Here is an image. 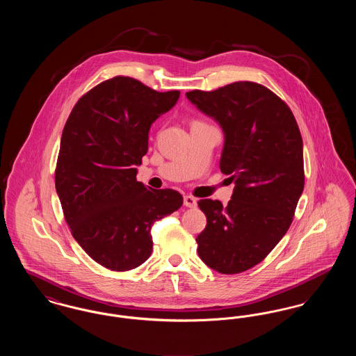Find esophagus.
I'll return each instance as SVG.
<instances>
[{
	"instance_id": "1",
	"label": "esophagus",
	"mask_w": 356,
	"mask_h": 356,
	"mask_svg": "<svg viewBox=\"0 0 356 356\" xmlns=\"http://www.w3.org/2000/svg\"><path fill=\"white\" fill-rule=\"evenodd\" d=\"M184 205L188 208H196L197 207V200L193 196H184Z\"/></svg>"
}]
</instances>
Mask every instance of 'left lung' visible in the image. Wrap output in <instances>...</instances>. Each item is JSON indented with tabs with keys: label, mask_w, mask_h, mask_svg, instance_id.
I'll list each match as a JSON object with an SVG mask.
<instances>
[{
	"label": "left lung",
	"mask_w": 356,
	"mask_h": 356,
	"mask_svg": "<svg viewBox=\"0 0 356 356\" xmlns=\"http://www.w3.org/2000/svg\"><path fill=\"white\" fill-rule=\"evenodd\" d=\"M188 100L224 132L220 170L235 183L227 207L202 199L196 237L204 263L224 275L259 264L286 235L305 188L303 140L287 104L264 85L237 81L192 90Z\"/></svg>",
	"instance_id": "8db88e82"
}]
</instances>
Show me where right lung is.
Segmentation results:
<instances>
[{
  "mask_svg": "<svg viewBox=\"0 0 356 356\" xmlns=\"http://www.w3.org/2000/svg\"><path fill=\"white\" fill-rule=\"evenodd\" d=\"M179 97V90L156 92L116 76L86 92L67 120L56 191L72 235L108 270L141 266L152 254L153 222L183 205L177 191L136 180L153 121Z\"/></svg>",
  "mask_w": 356,
  "mask_h": 356,
  "instance_id": "1",
  "label": "right lung"
}]
</instances>
